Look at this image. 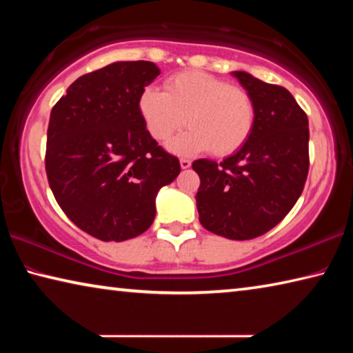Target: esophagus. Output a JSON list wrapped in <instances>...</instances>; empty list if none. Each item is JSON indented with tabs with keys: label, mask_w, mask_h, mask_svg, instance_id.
Instances as JSON below:
<instances>
[{
	"label": "esophagus",
	"mask_w": 353,
	"mask_h": 353,
	"mask_svg": "<svg viewBox=\"0 0 353 353\" xmlns=\"http://www.w3.org/2000/svg\"><path fill=\"white\" fill-rule=\"evenodd\" d=\"M190 166H191V162L188 159H181V168L182 170H188Z\"/></svg>",
	"instance_id": "1"
}]
</instances>
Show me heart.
I'll return each instance as SVG.
<instances>
[{
  "instance_id": "1",
  "label": "heart",
  "mask_w": 353,
  "mask_h": 353,
  "mask_svg": "<svg viewBox=\"0 0 353 353\" xmlns=\"http://www.w3.org/2000/svg\"><path fill=\"white\" fill-rule=\"evenodd\" d=\"M139 110L155 140H168L185 124L190 129L168 143L181 155L212 149L229 155L249 140L255 124V104L241 87L201 71H185L165 82V92L146 87Z\"/></svg>"
}]
</instances>
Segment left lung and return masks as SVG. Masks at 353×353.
I'll use <instances>...</instances> for the list:
<instances>
[{
	"label": "left lung",
	"mask_w": 353,
	"mask_h": 353,
	"mask_svg": "<svg viewBox=\"0 0 353 353\" xmlns=\"http://www.w3.org/2000/svg\"><path fill=\"white\" fill-rule=\"evenodd\" d=\"M255 104L249 140L223 162L199 159V221L229 240H252L277 225L302 194L308 174V118L286 88L232 71Z\"/></svg>",
	"instance_id": "obj_1"
}]
</instances>
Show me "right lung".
Wrapping results in <instances>:
<instances>
[{
	"label": "right lung",
	"instance_id": "add662e5",
	"mask_svg": "<svg viewBox=\"0 0 353 353\" xmlns=\"http://www.w3.org/2000/svg\"><path fill=\"white\" fill-rule=\"evenodd\" d=\"M159 74L152 62H113L76 79L51 110L48 182L65 214L98 240L146 232L159 190L181 172L139 110L140 93Z\"/></svg>",
	"mask_w": 353,
	"mask_h": 353
}]
</instances>
